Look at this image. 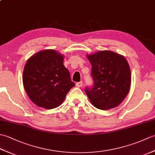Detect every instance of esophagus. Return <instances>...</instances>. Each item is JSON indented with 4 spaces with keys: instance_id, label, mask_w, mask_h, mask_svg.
<instances>
[{
    "instance_id": "esophagus-1",
    "label": "esophagus",
    "mask_w": 155,
    "mask_h": 155,
    "mask_svg": "<svg viewBox=\"0 0 155 155\" xmlns=\"http://www.w3.org/2000/svg\"><path fill=\"white\" fill-rule=\"evenodd\" d=\"M82 85H83V82L80 81V82H78V83H76V86L77 87H82Z\"/></svg>"
}]
</instances>
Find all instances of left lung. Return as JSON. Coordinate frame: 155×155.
<instances>
[{
  "mask_svg": "<svg viewBox=\"0 0 155 155\" xmlns=\"http://www.w3.org/2000/svg\"><path fill=\"white\" fill-rule=\"evenodd\" d=\"M92 65L93 86L85 93L94 107L107 110L118 106L130 90L129 65L123 56L110 51L87 55Z\"/></svg>",
  "mask_w": 155,
  "mask_h": 155,
  "instance_id": "1",
  "label": "left lung"
}]
</instances>
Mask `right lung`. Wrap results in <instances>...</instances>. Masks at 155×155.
<instances>
[{
	"mask_svg": "<svg viewBox=\"0 0 155 155\" xmlns=\"http://www.w3.org/2000/svg\"><path fill=\"white\" fill-rule=\"evenodd\" d=\"M63 60V55L52 49L39 51L28 59L23 71V85L37 106L46 109L58 107L74 87Z\"/></svg>",
	"mask_w": 155,
	"mask_h": 155,
	"instance_id": "right-lung-1",
	"label": "right lung"
}]
</instances>
